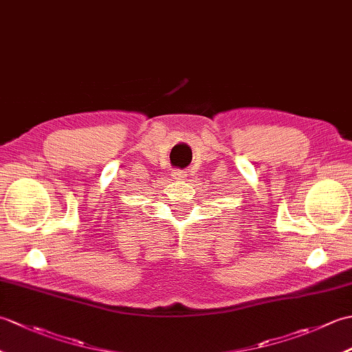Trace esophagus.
Returning <instances> with one entry per match:
<instances>
[{"label": "esophagus", "mask_w": 352, "mask_h": 352, "mask_svg": "<svg viewBox=\"0 0 352 352\" xmlns=\"http://www.w3.org/2000/svg\"><path fill=\"white\" fill-rule=\"evenodd\" d=\"M172 175H174L175 180H186V177H188L186 170H183V169H175L174 172H172Z\"/></svg>", "instance_id": "obj_1"}]
</instances>
